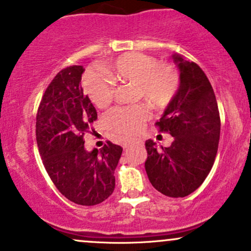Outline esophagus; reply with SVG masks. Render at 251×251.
Returning a JSON list of instances; mask_svg holds the SVG:
<instances>
[{"instance_id": "34e87169", "label": "esophagus", "mask_w": 251, "mask_h": 251, "mask_svg": "<svg viewBox=\"0 0 251 251\" xmlns=\"http://www.w3.org/2000/svg\"><path fill=\"white\" fill-rule=\"evenodd\" d=\"M131 144H132V141H126L125 143H124V148H127V147H130Z\"/></svg>"}]
</instances>
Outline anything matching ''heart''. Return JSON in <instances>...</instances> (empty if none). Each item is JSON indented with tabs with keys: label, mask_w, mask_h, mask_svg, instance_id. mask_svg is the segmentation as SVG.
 Wrapping results in <instances>:
<instances>
[{
	"label": "heart",
	"mask_w": 251,
	"mask_h": 251,
	"mask_svg": "<svg viewBox=\"0 0 251 251\" xmlns=\"http://www.w3.org/2000/svg\"><path fill=\"white\" fill-rule=\"evenodd\" d=\"M115 81L136 84L137 97H143L155 109H162L176 97L180 75L170 63H159L155 57L142 52H126L103 67V71L86 73L84 89L97 107L104 108L114 96ZM148 118L149 110L144 105H123L109 113L108 123L114 132L131 136L141 130Z\"/></svg>",
	"instance_id": "1"
}]
</instances>
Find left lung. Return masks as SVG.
I'll return each mask as SVG.
<instances>
[{
  "label": "left lung",
  "mask_w": 251,
  "mask_h": 251,
  "mask_svg": "<svg viewBox=\"0 0 251 251\" xmlns=\"http://www.w3.org/2000/svg\"><path fill=\"white\" fill-rule=\"evenodd\" d=\"M180 68V86L155 125L173 137L171 147L146 142V172L157 191L168 197H185L207 178L218 152L220 114L215 94L197 63L173 55Z\"/></svg>",
  "instance_id": "left-lung-1"
}]
</instances>
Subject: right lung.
<instances>
[{
	"label": "right lung",
	"mask_w": 251,
	"mask_h": 251,
	"mask_svg": "<svg viewBox=\"0 0 251 251\" xmlns=\"http://www.w3.org/2000/svg\"><path fill=\"white\" fill-rule=\"evenodd\" d=\"M83 72V66H70L52 79L37 110L36 139L56 189L77 204L95 205L114 191L123 148L109 141L101 150L84 147L97 112L80 86Z\"/></svg>",
	"instance_id": "add662e5"
}]
</instances>
